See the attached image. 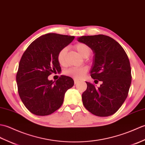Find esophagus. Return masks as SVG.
I'll use <instances>...</instances> for the list:
<instances>
[{
    "label": "esophagus",
    "instance_id": "1",
    "mask_svg": "<svg viewBox=\"0 0 145 145\" xmlns=\"http://www.w3.org/2000/svg\"><path fill=\"white\" fill-rule=\"evenodd\" d=\"M79 82V81H77V80H74V84H77Z\"/></svg>",
    "mask_w": 145,
    "mask_h": 145
}]
</instances>
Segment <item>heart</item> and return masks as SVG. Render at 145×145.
I'll return each mask as SVG.
<instances>
[{"instance_id":"b5f03b06","label":"heart","mask_w":145,"mask_h":145,"mask_svg":"<svg viewBox=\"0 0 145 145\" xmlns=\"http://www.w3.org/2000/svg\"><path fill=\"white\" fill-rule=\"evenodd\" d=\"M74 48L78 52L84 57H88L91 54L92 50L91 48L88 44L84 43H76ZM67 53L66 48L61 49L57 53V59L60 65L64 66L65 64V57ZM88 72V68L86 67H72L67 69L64 71L66 76L71 77L76 80L81 79Z\"/></svg>"}]
</instances>
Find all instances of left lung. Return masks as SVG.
<instances>
[{"mask_svg":"<svg viewBox=\"0 0 145 145\" xmlns=\"http://www.w3.org/2000/svg\"><path fill=\"white\" fill-rule=\"evenodd\" d=\"M94 53L91 76L96 88L86 82L88 88L82 95V103L91 113L99 117L114 114L127 99L131 85L130 61L123 48L117 41L104 35L82 36L78 38Z\"/></svg>","mask_w":145,"mask_h":145,"instance_id":"1","label":"left lung"}]
</instances>
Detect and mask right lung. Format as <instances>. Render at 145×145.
Returning <instances> with one entry per match:
<instances>
[{
    "instance_id": "1",
    "label": "right lung",
    "mask_w": 145,
    "mask_h": 145,
    "mask_svg": "<svg viewBox=\"0 0 145 145\" xmlns=\"http://www.w3.org/2000/svg\"><path fill=\"white\" fill-rule=\"evenodd\" d=\"M74 39V36L48 33L38 38L22 55L16 76L19 96L28 110L35 115L45 116L62 105L66 92L74 81L61 76L53 82L48 77L60 72L57 55L59 50Z\"/></svg>"
}]
</instances>
